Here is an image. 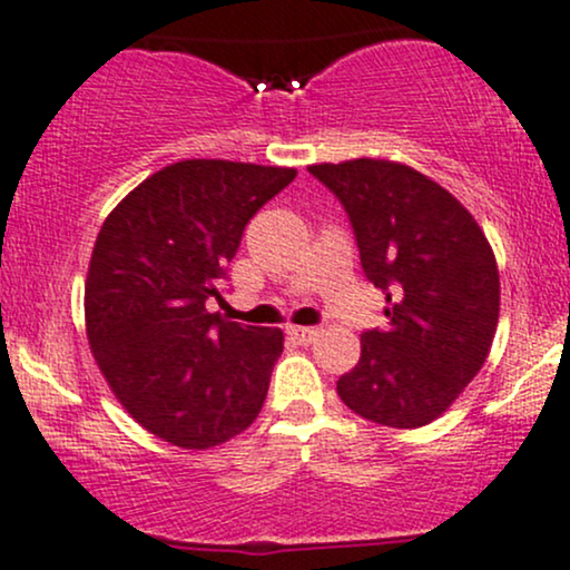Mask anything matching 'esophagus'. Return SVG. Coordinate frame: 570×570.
I'll return each instance as SVG.
<instances>
[{
    "label": "esophagus",
    "instance_id": "esophagus-1",
    "mask_svg": "<svg viewBox=\"0 0 570 570\" xmlns=\"http://www.w3.org/2000/svg\"><path fill=\"white\" fill-rule=\"evenodd\" d=\"M285 334L298 344H312L320 336V328H312V325H287Z\"/></svg>",
    "mask_w": 570,
    "mask_h": 570
}]
</instances>
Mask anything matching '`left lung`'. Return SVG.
<instances>
[{
	"label": "left lung",
	"mask_w": 570,
	"mask_h": 570,
	"mask_svg": "<svg viewBox=\"0 0 570 570\" xmlns=\"http://www.w3.org/2000/svg\"><path fill=\"white\" fill-rule=\"evenodd\" d=\"M353 223L361 266L385 293V328L361 334V361L336 393L387 428H420L450 409L488 361L501 279L488 236L450 190L412 166L355 158L315 164Z\"/></svg>",
	"instance_id": "obj_1"
}]
</instances>
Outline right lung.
<instances>
[{
    "label": "right lung",
    "instance_id": "obj_1",
    "mask_svg": "<svg viewBox=\"0 0 570 570\" xmlns=\"http://www.w3.org/2000/svg\"><path fill=\"white\" fill-rule=\"evenodd\" d=\"M296 169L194 158L107 215L86 279V331L115 399L145 431L209 450L258 417L283 331L209 312L250 217Z\"/></svg>",
    "mask_w": 570,
    "mask_h": 570
}]
</instances>
